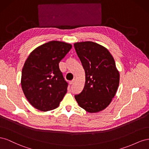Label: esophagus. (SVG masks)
I'll return each instance as SVG.
<instances>
[{"label":"esophagus","instance_id":"1","mask_svg":"<svg viewBox=\"0 0 149 149\" xmlns=\"http://www.w3.org/2000/svg\"><path fill=\"white\" fill-rule=\"evenodd\" d=\"M74 79H73V80H71V81H70L69 82L70 83V84H72L73 83V82H74Z\"/></svg>","mask_w":149,"mask_h":149}]
</instances>
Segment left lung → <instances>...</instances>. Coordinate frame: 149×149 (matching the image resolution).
Segmentation results:
<instances>
[{"label":"left lung","instance_id":"1","mask_svg":"<svg viewBox=\"0 0 149 149\" xmlns=\"http://www.w3.org/2000/svg\"><path fill=\"white\" fill-rule=\"evenodd\" d=\"M85 71L86 81L81 93L74 97L79 106L93 113L111 103L119 84V73L108 49L93 42L74 44Z\"/></svg>","mask_w":149,"mask_h":149}]
</instances>
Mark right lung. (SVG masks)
I'll return each instance as SVG.
<instances>
[{"mask_svg":"<svg viewBox=\"0 0 149 149\" xmlns=\"http://www.w3.org/2000/svg\"><path fill=\"white\" fill-rule=\"evenodd\" d=\"M72 45L51 41L35 48L25 61L21 85L31 105L42 111L56 109L67 91L68 83L60 70L59 63Z\"/></svg>","mask_w":149,"mask_h":149,"instance_id":"right-lung-1","label":"right lung"}]
</instances>
